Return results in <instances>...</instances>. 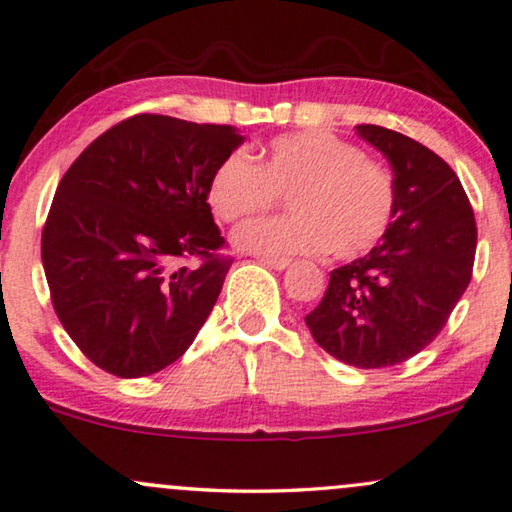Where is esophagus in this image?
<instances>
[{
	"instance_id": "obj_1",
	"label": "esophagus",
	"mask_w": 512,
	"mask_h": 512,
	"mask_svg": "<svg viewBox=\"0 0 512 512\" xmlns=\"http://www.w3.org/2000/svg\"><path fill=\"white\" fill-rule=\"evenodd\" d=\"M263 265H268L272 270H286L291 265V258H279V256H261L258 258Z\"/></svg>"
}]
</instances>
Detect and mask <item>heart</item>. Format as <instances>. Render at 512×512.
I'll use <instances>...</instances> for the list:
<instances>
[{"instance_id":"1","label":"heart","mask_w":512,"mask_h":512,"mask_svg":"<svg viewBox=\"0 0 512 512\" xmlns=\"http://www.w3.org/2000/svg\"><path fill=\"white\" fill-rule=\"evenodd\" d=\"M279 196L293 212L244 224L235 233L240 249L358 258L388 235L399 198L388 166L325 129L272 138L258 164L244 150L228 152L207 182V203L224 224L272 210Z\"/></svg>"}]
</instances>
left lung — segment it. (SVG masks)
Listing matches in <instances>:
<instances>
[{
  "mask_svg": "<svg viewBox=\"0 0 512 512\" xmlns=\"http://www.w3.org/2000/svg\"><path fill=\"white\" fill-rule=\"evenodd\" d=\"M355 129L390 161L397 214L367 256L330 272L305 323L332 358L381 369L413 358L448 323L471 281L478 228L462 182L439 154L376 124Z\"/></svg>",
  "mask_w": 512,
  "mask_h": 512,
  "instance_id": "8db88e82",
  "label": "left lung"
}]
</instances>
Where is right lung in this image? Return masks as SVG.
<instances>
[{
	"instance_id": "right-lung-1",
	"label": "right lung",
	"mask_w": 512,
	"mask_h": 512,
	"mask_svg": "<svg viewBox=\"0 0 512 512\" xmlns=\"http://www.w3.org/2000/svg\"><path fill=\"white\" fill-rule=\"evenodd\" d=\"M240 143L226 124L140 113L92 140L59 180L43 270L64 330L103 372H161L210 316L233 258L207 182Z\"/></svg>"
}]
</instances>
